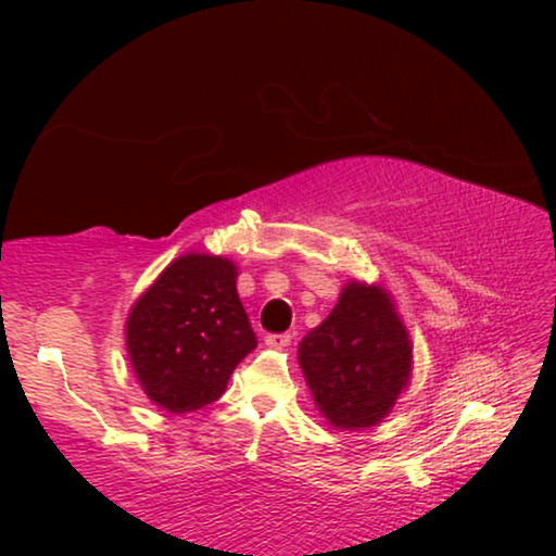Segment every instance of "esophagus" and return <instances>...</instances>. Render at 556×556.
Segmentation results:
<instances>
[{"instance_id":"obj_1","label":"esophagus","mask_w":556,"mask_h":556,"mask_svg":"<svg viewBox=\"0 0 556 556\" xmlns=\"http://www.w3.org/2000/svg\"><path fill=\"white\" fill-rule=\"evenodd\" d=\"M290 342H292L290 331H282V334H266V344H269V348H287Z\"/></svg>"}]
</instances>
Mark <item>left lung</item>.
<instances>
[{
    "mask_svg": "<svg viewBox=\"0 0 556 556\" xmlns=\"http://www.w3.org/2000/svg\"><path fill=\"white\" fill-rule=\"evenodd\" d=\"M410 342L384 290L348 285L321 327L300 342L318 410L337 429H368L410 379Z\"/></svg>",
    "mask_w": 556,
    "mask_h": 556,
    "instance_id": "left-lung-1",
    "label": "left lung"
}]
</instances>
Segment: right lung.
<instances>
[{
    "mask_svg": "<svg viewBox=\"0 0 556 556\" xmlns=\"http://www.w3.org/2000/svg\"><path fill=\"white\" fill-rule=\"evenodd\" d=\"M235 266L182 256L162 271L127 318V350L140 387L169 413L201 410L256 348L235 287Z\"/></svg>",
    "mask_w": 556,
    "mask_h": 556,
    "instance_id": "1",
    "label": "right lung"
}]
</instances>
